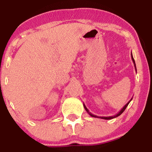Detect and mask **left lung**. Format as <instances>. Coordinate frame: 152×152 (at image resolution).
I'll use <instances>...</instances> for the list:
<instances>
[{"mask_svg":"<svg viewBox=\"0 0 152 152\" xmlns=\"http://www.w3.org/2000/svg\"><path fill=\"white\" fill-rule=\"evenodd\" d=\"M131 56H132V61H133L134 64V67H135V69H136V71H137V68H136V64H135V61H134V58H133V55H132V53H131ZM132 99H133V98H132V99H131V100L129 101V102L128 103H127V104H126V105H125L124 106L123 108H122V109H121V110H120V111H119V112L117 113V114H116V115H114V116H96V115H94L93 114H91V113L89 112V111H88V109H87V108H86V106H85V104H83V107H84L85 110H86V111H87V113H88V114H89L91 116H92V117H95V118H103V119L109 120V119H112V118H116V117H117V116H120V115H121V114H122V113H123L124 111V110L126 109V108L127 107V106L129 105V104L131 101L132 100Z\"/></svg>","mask_w":152,"mask_h":152,"instance_id":"8db88e82","label":"left lung"}]
</instances>
